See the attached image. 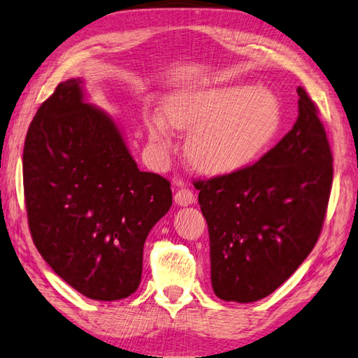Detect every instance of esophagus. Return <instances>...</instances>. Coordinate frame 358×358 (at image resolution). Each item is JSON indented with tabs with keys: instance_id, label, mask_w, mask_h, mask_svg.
Returning a JSON list of instances; mask_svg holds the SVG:
<instances>
[{
	"instance_id": "esophagus-1",
	"label": "esophagus",
	"mask_w": 358,
	"mask_h": 358,
	"mask_svg": "<svg viewBox=\"0 0 358 358\" xmlns=\"http://www.w3.org/2000/svg\"><path fill=\"white\" fill-rule=\"evenodd\" d=\"M174 201L178 206H190L195 203V193H193L190 189L187 187H178L174 193Z\"/></svg>"
}]
</instances>
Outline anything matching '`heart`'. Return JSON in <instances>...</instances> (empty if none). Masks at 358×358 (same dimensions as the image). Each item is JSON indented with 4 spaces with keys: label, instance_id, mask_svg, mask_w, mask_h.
I'll return each mask as SVG.
<instances>
[{
    "label": "heart",
    "instance_id": "obj_1",
    "mask_svg": "<svg viewBox=\"0 0 358 358\" xmlns=\"http://www.w3.org/2000/svg\"><path fill=\"white\" fill-rule=\"evenodd\" d=\"M144 125L159 155L171 150L173 129L190 131L187 154L193 165L209 174H231L252 166L273 143L283 125V106L267 87H195L168 96L163 115L152 113Z\"/></svg>",
    "mask_w": 358,
    "mask_h": 358
}]
</instances>
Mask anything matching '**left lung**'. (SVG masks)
I'll use <instances>...</instances> for the list:
<instances>
[{"label": "left lung", "instance_id": "left-lung-1", "mask_svg": "<svg viewBox=\"0 0 358 358\" xmlns=\"http://www.w3.org/2000/svg\"><path fill=\"white\" fill-rule=\"evenodd\" d=\"M294 127L242 171L196 180L208 222L210 281L218 299L250 303L297 271L321 234L334 157L303 87Z\"/></svg>", "mask_w": 358, "mask_h": 358}]
</instances>
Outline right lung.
Masks as SVG:
<instances>
[{
  "instance_id": "right-lung-1",
  "label": "right lung",
  "mask_w": 358,
  "mask_h": 358,
  "mask_svg": "<svg viewBox=\"0 0 358 358\" xmlns=\"http://www.w3.org/2000/svg\"><path fill=\"white\" fill-rule=\"evenodd\" d=\"M81 85L59 83L29 125L24 203L34 245L55 273L111 302L140 286L144 242L173 195L165 178L138 169L116 122L86 102Z\"/></svg>"
}]
</instances>
